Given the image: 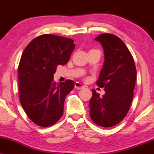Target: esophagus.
<instances>
[{
    "label": "esophagus",
    "instance_id": "34e87169",
    "mask_svg": "<svg viewBox=\"0 0 154 154\" xmlns=\"http://www.w3.org/2000/svg\"><path fill=\"white\" fill-rule=\"evenodd\" d=\"M75 88L76 89H82V88H84V85L82 84H81V83L77 82L75 84Z\"/></svg>",
    "mask_w": 154,
    "mask_h": 154
}]
</instances>
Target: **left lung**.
Masks as SVG:
<instances>
[{
  "mask_svg": "<svg viewBox=\"0 0 154 154\" xmlns=\"http://www.w3.org/2000/svg\"><path fill=\"white\" fill-rule=\"evenodd\" d=\"M95 40L103 46L105 61L96 85L104 88L100 96L95 90L89 102L90 116L96 125L111 128L128 114L137 77L133 57L124 42L109 33L100 35Z\"/></svg>",
  "mask_w": 154,
  "mask_h": 154,
  "instance_id": "left-lung-1",
  "label": "left lung"
}]
</instances>
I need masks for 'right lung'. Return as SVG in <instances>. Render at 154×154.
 Returning a JSON list of instances; mask_svg holds the SVG:
<instances>
[{
    "label": "right lung",
    "mask_w": 154,
    "mask_h": 154,
    "mask_svg": "<svg viewBox=\"0 0 154 154\" xmlns=\"http://www.w3.org/2000/svg\"><path fill=\"white\" fill-rule=\"evenodd\" d=\"M75 45L71 38L51 34L37 37L25 48L18 68L19 101L35 125L48 128L63 115L65 98L72 91V79L56 84L59 65L68 62Z\"/></svg>",
    "instance_id": "add662e5"
}]
</instances>
